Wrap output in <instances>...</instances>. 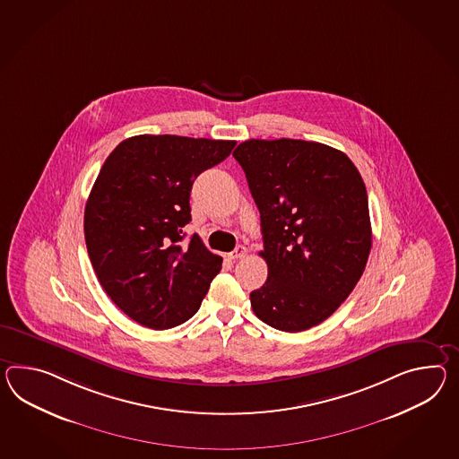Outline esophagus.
Masks as SVG:
<instances>
[{
    "label": "esophagus",
    "mask_w": 459,
    "mask_h": 459,
    "mask_svg": "<svg viewBox=\"0 0 459 459\" xmlns=\"http://www.w3.org/2000/svg\"><path fill=\"white\" fill-rule=\"evenodd\" d=\"M247 255V248L244 246H237L235 247L234 252H230L229 254V258H232V260H237V258H244Z\"/></svg>",
    "instance_id": "obj_1"
}]
</instances>
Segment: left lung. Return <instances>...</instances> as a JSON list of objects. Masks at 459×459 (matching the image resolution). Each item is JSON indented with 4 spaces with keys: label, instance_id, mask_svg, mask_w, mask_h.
I'll list each match as a JSON object with an SVG mask.
<instances>
[{
    "label": "left lung",
    "instance_id": "1",
    "mask_svg": "<svg viewBox=\"0 0 459 459\" xmlns=\"http://www.w3.org/2000/svg\"><path fill=\"white\" fill-rule=\"evenodd\" d=\"M257 204L267 281L254 313L281 332L322 324L355 289L369 250L368 195L347 154L300 139H250L234 151Z\"/></svg>",
    "mask_w": 459,
    "mask_h": 459
}]
</instances>
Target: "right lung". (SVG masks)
Returning <instances> with one entry per match:
<instances>
[{
  "mask_svg": "<svg viewBox=\"0 0 459 459\" xmlns=\"http://www.w3.org/2000/svg\"><path fill=\"white\" fill-rule=\"evenodd\" d=\"M235 141L134 135L102 164L84 209V237L104 291L127 316L152 330L187 322L199 310L222 258L192 235L190 190Z\"/></svg>",
  "mask_w": 459,
  "mask_h": 459,
  "instance_id": "obj_1",
  "label": "right lung"
}]
</instances>
